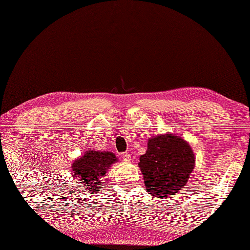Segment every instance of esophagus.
Masks as SVG:
<instances>
[{"label": "esophagus", "instance_id": "1", "mask_svg": "<svg viewBox=\"0 0 250 250\" xmlns=\"http://www.w3.org/2000/svg\"><path fill=\"white\" fill-rule=\"evenodd\" d=\"M122 158L125 162H129L130 160H132V157H130V155L127 152H125V153L122 154Z\"/></svg>", "mask_w": 250, "mask_h": 250}]
</instances>
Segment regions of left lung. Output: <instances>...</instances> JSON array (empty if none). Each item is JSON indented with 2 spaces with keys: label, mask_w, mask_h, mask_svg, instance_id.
Returning <instances> with one entry per match:
<instances>
[{
  "label": "left lung",
  "mask_w": 250,
  "mask_h": 250,
  "mask_svg": "<svg viewBox=\"0 0 250 250\" xmlns=\"http://www.w3.org/2000/svg\"><path fill=\"white\" fill-rule=\"evenodd\" d=\"M193 165L194 155L188 144L170 134L150 139L139 163L147 191L163 200L187 185Z\"/></svg>",
  "instance_id": "left-lung-1"
}]
</instances>
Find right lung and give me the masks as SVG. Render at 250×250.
Instances as JSON below:
<instances>
[{"instance_id":"right-lung-1","label":"right lung","mask_w":250,"mask_h":250,"mask_svg":"<svg viewBox=\"0 0 250 250\" xmlns=\"http://www.w3.org/2000/svg\"><path fill=\"white\" fill-rule=\"evenodd\" d=\"M116 160L115 155L111 152L88 151L74 162L72 168L75 175L82 181L83 187H88L92 191H99V179Z\"/></svg>"}]
</instances>
